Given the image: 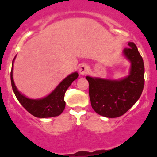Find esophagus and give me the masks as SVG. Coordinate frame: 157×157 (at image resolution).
<instances>
[{"label":"esophagus","mask_w":157,"mask_h":157,"mask_svg":"<svg viewBox=\"0 0 157 157\" xmlns=\"http://www.w3.org/2000/svg\"><path fill=\"white\" fill-rule=\"evenodd\" d=\"M89 70H90V68L88 65L82 64L80 67H79V73L82 75H84L88 73V72H89Z\"/></svg>","instance_id":"1"}]
</instances>
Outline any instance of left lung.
<instances>
[{
    "label": "left lung",
    "instance_id": "obj_1",
    "mask_svg": "<svg viewBox=\"0 0 157 157\" xmlns=\"http://www.w3.org/2000/svg\"><path fill=\"white\" fill-rule=\"evenodd\" d=\"M123 50L130 62L129 74L119 80L86 76L89 83V97L98 114L114 118L124 115L138 101L144 86V66L137 47L133 42Z\"/></svg>",
    "mask_w": 157,
    "mask_h": 157
}]
</instances>
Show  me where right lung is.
I'll use <instances>...</instances> for the list:
<instances>
[{
	"label": "right lung",
	"instance_id": "1",
	"mask_svg": "<svg viewBox=\"0 0 157 157\" xmlns=\"http://www.w3.org/2000/svg\"><path fill=\"white\" fill-rule=\"evenodd\" d=\"M15 59V56L14 59L13 60L12 69L10 72L11 85H12L13 92L20 103L31 115L37 117H52L62 114L66 105L64 101L66 90L71 86L72 82L78 78V74L77 72H74V73L69 75L47 96L40 99H30L21 94L20 91H18L15 85L13 78V62H14Z\"/></svg>",
	"mask_w": 157,
	"mask_h": 157
}]
</instances>
